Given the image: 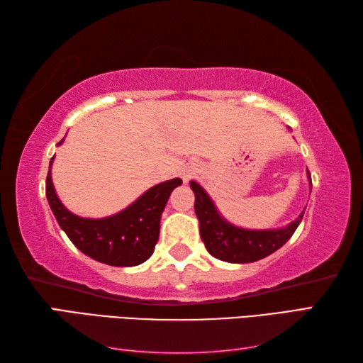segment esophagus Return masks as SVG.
<instances>
[{
	"label": "esophagus",
	"instance_id": "34e87169",
	"mask_svg": "<svg viewBox=\"0 0 363 363\" xmlns=\"http://www.w3.org/2000/svg\"><path fill=\"white\" fill-rule=\"evenodd\" d=\"M189 177H190V174H184V181H187Z\"/></svg>",
	"mask_w": 363,
	"mask_h": 363
}]
</instances>
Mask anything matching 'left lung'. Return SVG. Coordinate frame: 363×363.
I'll list each match as a JSON object with an SVG mask.
<instances>
[{
    "instance_id": "left-lung-1",
    "label": "left lung",
    "mask_w": 363,
    "mask_h": 363,
    "mask_svg": "<svg viewBox=\"0 0 363 363\" xmlns=\"http://www.w3.org/2000/svg\"><path fill=\"white\" fill-rule=\"evenodd\" d=\"M311 179V173H309ZM312 181V179H311ZM190 187L195 194V212L199 220V234L213 257L230 262V264H248L264 259L279 250L295 234L303 215L290 223L287 228L273 230L240 229L220 217L212 199L206 191L191 181Z\"/></svg>"
}]
</instances>
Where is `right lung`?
Instances as JSON below:
<instances>
[{
    "mask_svg": "<svg viewBox=\"0 0 363 363\" xmlns=\"http://www.w3.org/2000/svg\"><path fill=\"white\" fill-rule=\"evenodd\" d=\"M64 140H60L59 145ZM46 176V198L59 226L86 256L112 267H135L154 252L159 240L160 217L172 191L181 186L179 177L151 187L126 207L107 218H81L68 212L54 191L51 164Z\"/></svg>",
    "mask_w": 363,
    "mask_h": 363,
    "instance_id": "right-lung-1",
    "label": "right lung"
}]
</instances>
